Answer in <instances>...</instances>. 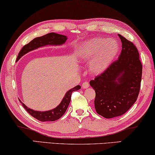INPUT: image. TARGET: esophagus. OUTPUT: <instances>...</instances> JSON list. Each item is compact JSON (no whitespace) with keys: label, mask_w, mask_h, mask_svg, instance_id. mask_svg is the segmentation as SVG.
<instances>
[{"label":"esophagus","mask_w":155,"mask_h":155,"mask_svg":"<svg viewBox=\"0 0 155 155\" xmlns=\"http://www.w3.org/2000/svg\"><path fill=\"white\" fill-rule=\"evenodd\" d=\"M89 87H90V84H89L88 82H84L82 83V87L83 89H86V88H88Z\"/></svg>","instance_id":"esophagus-1"}]
</instances>
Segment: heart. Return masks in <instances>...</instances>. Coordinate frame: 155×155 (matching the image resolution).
Returning a JSON list of instances; mask_svg holds the SVG:
<instances>
[{
    "mask_svg": "<svg viewBox=\"0 0 155 155\" xmlns=\"http://www.w3.org/2000/svg\"><path fill=\"white\" fill-rule=\"evenodd\" d=\"M118 51L119 45L115 39L94 38L82 44L76 56L80 62L89 63V71L92 75H99L111 65Z\"/></svg>",
    "mask_w": 155,
    "mask_h": 155,
    "instance_id": "1",
    "label": "heart"
}]
</instances>
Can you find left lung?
I'll return each instance as SVG.
<instances>
[{"label": "left lung", "instance_id": "left-lung-1", "mask_svg": "<svg viewBox=\"0 0 155 155\" xmlns=\"http://www.w3.org/2000/svg\"><path fill=\"white\" fill-rule=\"evenodd\" d=\"M121 52L103 73L90 82L96 93L97 113L106 118L121 116L132 107L138 97L143 65L136 46L120 35Z\"/></svg>", "mask_w": 155, "mask_h": 155}]
</instances>
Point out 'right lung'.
I'll return each mask as SVG.
<instances>
[{"instance_id":"add662e5","label":"right lung","mask_w":155,"mask_h":155,"mask_svg":"<svg viewBox=\"0 0 155 155\" xmlns=\"http://www.w3.org/2000/svg\"><path fill=\"white\" fill-rule=\"evenodd\" d=\"M67 37L65 35H59V34H56L54 32L48 33L46 35L42 36V37H36L35 39L29 42V44L25 45L22 48V49L19 53L18 58H17V61L20 59L21 57L24 56L25 54H27V53L33 51L37 48L41 47V46H45L47 45H52V46H60L62 45L66 41ZM81 88L80 85L75 86V87L71 89V90L68 91L65 93L64 97L61 101L58 107H56L54 109L49 111H35V110L31 109L30 108H28L25 104H23L20 99V101L22 103V107L26 109V111L30 114L31 116L35 118L36 119L40 120V121L44 122V121H55V120H58L62 116L65 112L66 111L68 107L70 102H71V94L74 91H77L79 89Z\"/></svg>"}]
</instances>
